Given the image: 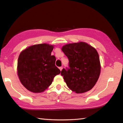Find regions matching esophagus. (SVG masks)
I'll list each match as a JSON object with an SVG mask.
<instances>
[{
    "mask_svg": "<svg viewBox=\"0 0 123 123\" xmlns=\"http://www.w3.org/2000/svg\"><path fill=\"white\" fill-rule=\"evenodd\" d=\"M59 69H60V70L61 71V70H62V69H63V67H59Z\"/></svg>",
    "mask_w": 123,
    "mask_h": 123,
    "instance_id": "obj_1",
    "label": "esophagus"
}]
</instances>
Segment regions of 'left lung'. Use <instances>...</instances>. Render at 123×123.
I'll return each mask as SVG.
<instances>
[{
  "label": "left lung",
  "mask_w": 123,
  "mask_h": 123,
  "mask_svg": "<svg viewBox=\"0 0 123 123\" xmlns=\"http://www.w3.org/2000/svg\"><path fill=\"white\" fill-rule=\"evenodd\" d=\"M62 50L69 60V68L61 74L70 89L77 93L91 90L97 81L100 63L97 51L85 42L67 44Z\"/></svg>",
  "instance_id": "8db88e82"
}]
</instances>
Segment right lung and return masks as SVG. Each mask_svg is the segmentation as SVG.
I'll return each mask as SVG.
<instances>
[{
	"label": "right lung",
	"instance_id": "right-lung-1",
	"mask_svg": "<svg viewBox=\"0 0 123 123\" xmlns=\"http://www.w3.org/2000/svg\"><path fill=\"white\" fill-rule=\"evenodd\" d=\"M53 46L37 44L23 51L18 57L17 73L22 85L31 92H43L61 72L55 65L56 58L51 55Z\"/></svg>",
	"mask_w": 123,
	"mask_h": 123
}]
</instances>
